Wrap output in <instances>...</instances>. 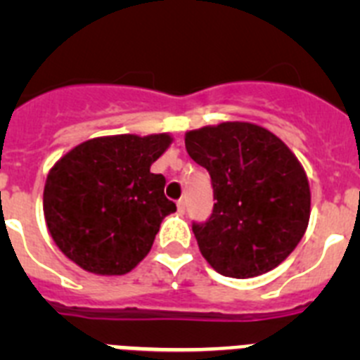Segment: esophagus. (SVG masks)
I'll return each mask as SVG.
<instances>
[{"instance_id":"esophagus-1","label":"esophagus","mask_w":360,"mask_h":360,"mask_svg":"<svg viewBox=\"0 0 360 360\" xmlns=\"http://www.w3.org/2000/svg\"><path fill=\"white\" fill-rule=\"evenodd\" d=\"M176 207H178V212H186V200H184V198L178 200Z\"/></svg>"}]
</instances>
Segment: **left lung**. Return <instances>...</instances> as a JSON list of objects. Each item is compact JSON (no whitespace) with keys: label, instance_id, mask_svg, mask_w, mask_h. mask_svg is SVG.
<instances>
[{"label":"left lung","instance_id":"8db88e82","mask_svg":"<svg viewBox=\"0 0 360 360\" xmlns=\"http://www.w3.org/2000/svg\"><path fill=\"white\" fill-rule=\"evenodd\" d=\"M189 157L209 171L214 207L193 224L200 252L227 278L276 269L297 247L310 219V186L287 144L250 122L186 133Z\"/></svg>","mask_w":360,"mask_h":360}]
</instances>
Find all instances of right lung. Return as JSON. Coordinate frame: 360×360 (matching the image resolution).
Instances as JSON below:
<instances>
[{"label":"right lung","mask_w":360,"mask_h":360,"mask_svg":"<svg viewBox=\"0 0 360 360\" xmlns=\"http://www.w3.org/2000/svg\"><path fill=\"white\" fill-rule=\"evenodd\" d=\"M171 142L167 133L97 136L56 162L43 211L68 259L91 274L122 276L148 256L162 219L176 211L165 178L149 171Z\"/></svg>","instance_id":"1"}]
</instances>
